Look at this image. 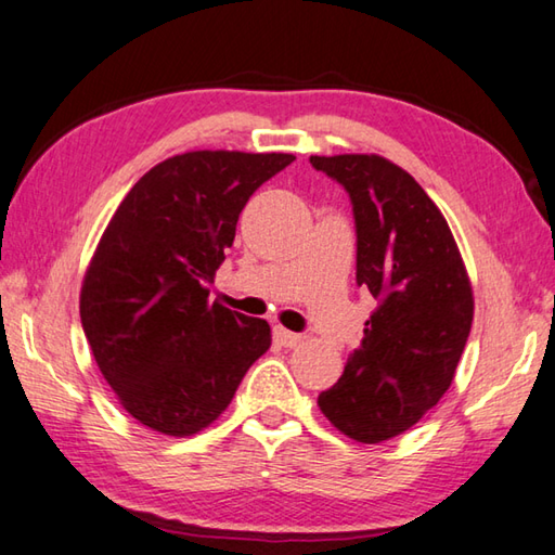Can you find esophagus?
Returning a JSON list of instances; mask_svg holds the SVG:
<instances>
[{"mask_svg": "<svg viewBox=\"0 0 555 555\" xmlns=\"http://www.w3.org/2000/svg\"><path fill=\"white\" fill-rule=\"evenodd\" d=\"M274 337H276L279 345H284L288 349H294V347L300 345V341H304V337L296 335V332H288L284 327H274Z\"/></svg>", "mask_w": 555, "mask_h": 555, "instance_id": "1", "label": "esophagus"}]
</instances>
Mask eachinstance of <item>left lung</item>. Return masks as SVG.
I'll use <instances>...</instances> for the list:
<instances>
[{
  "instance_id": "obj_1",
  "label": "left lung",
  "mask_w": 555,
  "mask_h": 555,
  "mask_svg": "<svg viewBox=\"0 0 555 555\" xmlns=\"http://www.w3.org/2000/svg\"><path fill=\"white\" fill-rule=\"evenodd\" d=\"M310 165L349 194L357 284L378 300L318 405L341 435L378 444L417 425L449 390L470 335V281L447 218L405 169L378 155H312Z\"/></svg>"
}]
</instances>
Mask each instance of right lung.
<instances>
[{
    "label": "right lung",
    "mask_w": 555,
    "mask_h": 555,
    "mask_svg": "<svg viewBox=\"0 0 555 555\" xmlns=\"http://www.w3.org/2000/svg\"><path fill=\"white\" fill-rule=\"evenodd\" d=\"M294 159L196 150L155 165L120 201L89 261L79 318L99 371L140 425L196 435L269 349V322L208 304V286L249 196Z\"/></svg>",
    "instance_id": "obj_1"
}]
</instances>
